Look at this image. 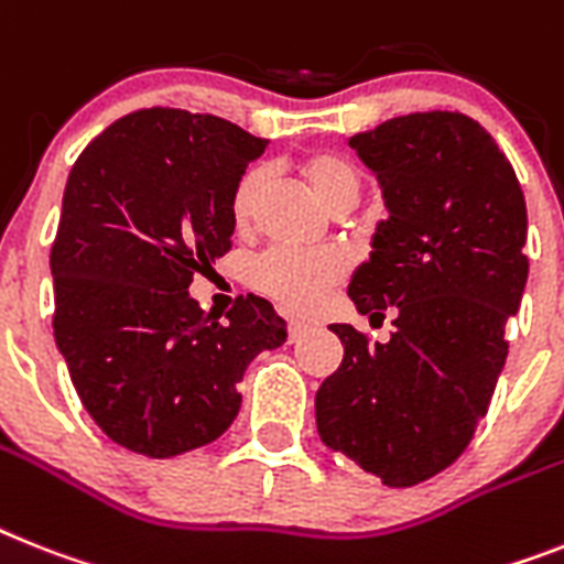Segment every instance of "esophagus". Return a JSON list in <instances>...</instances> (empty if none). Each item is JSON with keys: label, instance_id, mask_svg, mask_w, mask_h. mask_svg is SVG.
I'll return each instance as SVG.
<instances>
[{"label": "esophagus", "instance_id": "1", "mask_svg": "<svg viewBox=\"0 0 564 564\" xmlns=\"http://www.w3.org/2000/svg\"><path fill=\"white\" fill-rule=\"evenodd\" d=\"M305 332H308V325L305 323H291L288 325V337H291V343H296L300 337H305Z\"/></svg>", "mask_w": 564, "mask_h": 564}]
</instances>
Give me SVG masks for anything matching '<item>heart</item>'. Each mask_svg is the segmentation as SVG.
I'll return each instance as SVG.
<instances>
[{
    "instance_id": "b5f03b06",
    "label": "heart",
    "mask_w": 564,
    "mask_h": 564,
    "mask_svg": "<svg viewBox=\"0 0 564 564\" xmlns=\"http://www.w3.org/2000/svg\"><path fill=\"white\" fill-rule=\"evenodd\" d=\"M302 172L314 187V193L323 198L328 207L360 189V175L355 164L334 152H314L302 161ZM264 187V166H248L241 172L239 181L232 184L230 193V218L232 225L245 230L253 225L259 195ZM346 276V256L339 250H302L271 248L259 253L250 264V285L256 291L268 293L288 311H311L323 302L325 291L337 285Z\"/></svg>"
}]
</instances>
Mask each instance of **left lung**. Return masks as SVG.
I'll return each mask as SVG.
<instances>
[{
    "mask_svg": "<svg viewBox=\"0 0 564 564\" xmlns=\"http://www.w3.org/2000/svg\"><path fill=\"white\" fill-rule=\"evenodd\" d=\"M348 143L389 207L348 296L380 323L392 308L394 332L371 343L332 325L346 355L316 392V432L386 487H412L458 460L490 409L528 282V207L499 143L460 111L403 115Z\"/></svg>",
    "mask_w": 564,
    "mask_h": 564,
    "instance_id": "left-lung-1",
    "label": "left lung"
}]
</instances>
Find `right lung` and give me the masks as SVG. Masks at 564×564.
<instances>
[{
  "label": "right lung",
  "mask_w": 564,
  "mask_h": 564,
  "mask_svg": "<svg viewBox=\"0 0 564 564\" xmlns=\"http://www.w3.org/2000/svg\"><path fill=\"white\" fill-rule=\"evenodd\" d=\"M268 147L216 115L138 109L74 161L54 273V339L91 421L115 444L172 458L216 441L239 415L236 383L288 325L262 296L227 323L189 296L230 250V193Z\"/></svg>",
  "instance_id": "add662e5"
}]
</instances>
